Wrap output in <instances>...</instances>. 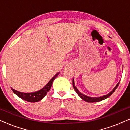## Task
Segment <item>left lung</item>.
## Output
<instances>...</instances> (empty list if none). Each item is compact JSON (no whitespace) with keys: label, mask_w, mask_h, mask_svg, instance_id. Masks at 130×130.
<instances>
[{"label":"left lung","mask_w":130,"mask_h":130,"mask_svg":"<svg viewBox=\"0 0 130 130\" xmlns=\"http://www.w3.org/2000/svg\"><path fill=\"white\" fill-rule=\"evenodd\" d=\"M119 83H120V82L117 83L116 86H115V88L113 89V90H112L111 92H109V93L107 94V95H104V96H100V97H90V96H86L85 95H83L82 93H80L79 91V90L77 89V88L75 86V85H74V79H73V88L74 90H75L76 93H77V95L79 96L82 99H83V100H84L85 101H86V102H99V101H102L104 100V99L107 98L109 96H110L112 94L113 92L115 90H116V89L117 88V87H118Z\"/></svg>","instance_id":"left-lung-1"}]
</instances>
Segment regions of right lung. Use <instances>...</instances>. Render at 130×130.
I'll use <instances>...</instances> for the list:
<instances>
[{
  "label": "right lung",
  "instance_id": "1",
  "mask_svg": "<svg viewBox=\"0 0 130 130\" xmlns=\"http://www.w3.org/2000/svg\"><path fill=\"white\" fill-rule=\"evenodd\" d=\"M59 74L60 72L57 73L56 75L48 82V83L43 88H42L41 89L38 90V91L32 92V93H23V92L17 91V90L13 89L12 88L11 89L14 93H15L18 96H19V98H21V99H24L25 101L30 102H38V101L41 100V99L47 95L50 89L51 86H52L53 81H54V80L56 79L57 76Z\"/></svg>",
  "mask_w": 130,
  "mask_h": 130
}]
</instances>
